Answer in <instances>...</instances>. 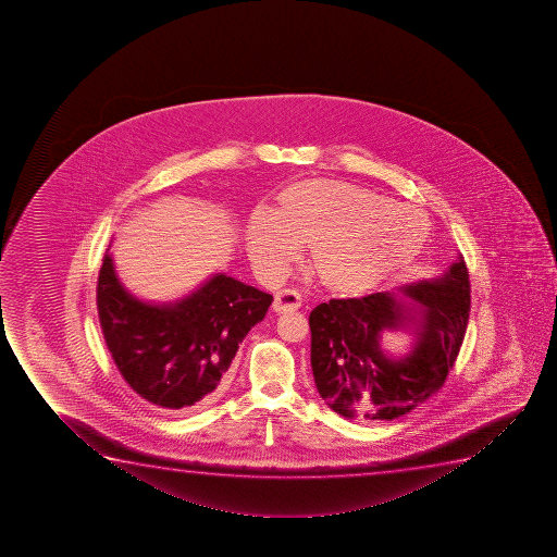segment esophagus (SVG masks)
Masks as SVG:
<instances>
[{"label":"esophagus","instance_id":"1","mask_svg":"<svg viewBox=\"0 0 557 557\" xmlns=\"http://www.w3.org/2000/svg\"><path fill=\"white\" fill-rule=\"evenodd\" d=\"M301 296L295 288H283L277 290L274 296V311L275 313H287V311H295L300 308Z\"/></svg>","mask_w":557,"mask_h":557}]
</instances>
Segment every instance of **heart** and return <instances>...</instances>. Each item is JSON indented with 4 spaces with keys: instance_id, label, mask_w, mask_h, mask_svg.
<instances>
[{
    "instance_id": "1",
    "label": "heart",
    "mask_w": 557,
    "mask_h": 557,
    "mask_svg": "<svg viewBox=\"0 0 557 557\" xmlns=\"http://www.w3.org/2000/svg\"><path fill=\"white\" fill-rule=\"evenodd\" d=\"M429 218L410 205L361 186L313 178L283 191L277 210L257 209L246 246L267 280H280L311 243L321 282L363 293L412 261L429 238Z\"/></svg>"
}]
</instances>
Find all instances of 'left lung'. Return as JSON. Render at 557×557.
Masks as SVG:
<instances>
[{"label": "left lung", "mask_w": 557, "mask_h": 557, "mask_svg": "<svg viewBox=\"0 0 557 557\" xmlns=\"http://www.w3.org/2000/svg\"><path fill=\"white\" fill-rule=\"evenodd\" d=\"M470 274L462 257L442 280L403 288L419 306L418 341L403 360L380 350V334L412 314L393 295L319 304L309 314L314 384L345 418L392 421L431 399L457 360L470 319Z\"/></svg>", "instance_id": "1"}]
</instances>
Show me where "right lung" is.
I'll return each instance as SVG.
<instances>
[{"mask_svg":"<svg viewBox=\"0 0 557 557\" xmlns=\"http://www.w3.org/2000/svg\"><path fill=\"white\" fill-rule=\"evenodd\" d=\"M270 304L272 296L225 274L177 304H144L119 283L108 253L97 282L100 327L119 373L141 399L175 413L216 399L238 345Z\"/></svg>","mask_w":557,"mask_h":557,"instance_id":"add662e5","label":"right lung"}]
</instances>
